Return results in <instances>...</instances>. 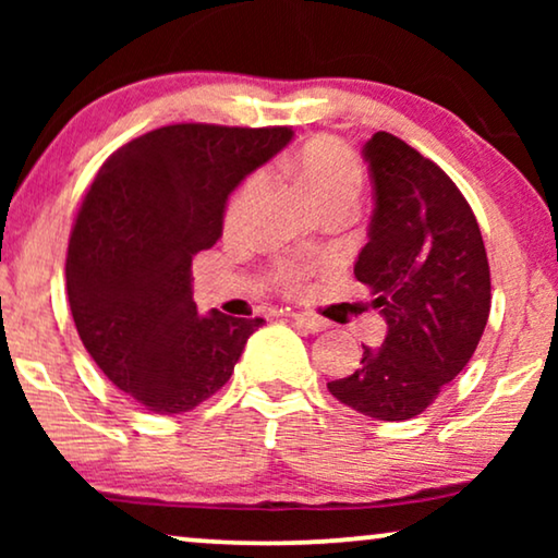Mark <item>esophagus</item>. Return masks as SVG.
<instances>
[{
    "label": "esophagus",
    "mask_w": 558,
    "mask_h": 558,
    "mask_svg": "<svg viewBox=\"0 0 558 558\" xmlns=\"http://www.w3.org/2000/svg\"><path fill=\"white\" fill-rule=\"evenodd\" d=\"M292 319L300 327H304V330H310V332H323L325 327H327V323L323 317H315V315H310V312H292Z\"/></svg>",
    "instance_id": "esophagus-1"
}]
</instances>
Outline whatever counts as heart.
I'll list each match as a JSON object with an SVG mask.
<instances>
[{"label":"heart","mask_w":558,"mask_h":558,"mask_svg":"<svg viewBox=\"0 0 558 558\" xmlns=\"http://www.w3.org/2000/svg\"><path fill=\"white\" fill-rule=\"evenodd\" d=\"M292 178L312 195L319 210L330 208H353L357 193L363 185V170L357 157L350 151L345 144L332 140V136H317L310 144H304L300 155L289 165ZM269 174L254 172L251 178L241 182L235 190L231 203L226 210V226L228 228H243L254 218L258 205L264 203L266 193H269ZM310 266L304 262H294L287 258L277 266V279L281 287L289 292H296L307 279Z\"/></svg>","instance_id":"heart-1"}]
</instances>
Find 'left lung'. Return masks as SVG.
<instances>
[{"label":"left lung","instance_id":"1","mask_svg":"<svg viewBox=\"0 0 558 558\" xmlns=\"http://www.w3.org/2000/svg\"><path fill=\"white\" fill-rule=\"evenodd\" d=\"M373 180L368 243L355 279L386 340L327 388L378 422H407L470 363L490 315V266L477 218L447 172L388 132L363 144Z\"/></svg>","mask_w":558,"mask_h":558}]
</instances>
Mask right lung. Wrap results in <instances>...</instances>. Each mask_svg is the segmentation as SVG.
<instances>
[{
  "label": "right lung",
  "instance_id": "add662e5",
  "mask_svg": "<svg viewBox=\"0 0 558 558\" xmlns=\"http://www.w3.org/2000/svg\"><path fill=\"white\" fill-rule=\"evenodd\" d=\"M292 136L289 126L172 124L98 170L68 243V302L98 368L144 409L182 414L210 399L264 325L201 315L190 266L223 233L241 180Z\"/></svg>",
  "mask_w": 558,
  "mask_h": 558
}]
</instances>
